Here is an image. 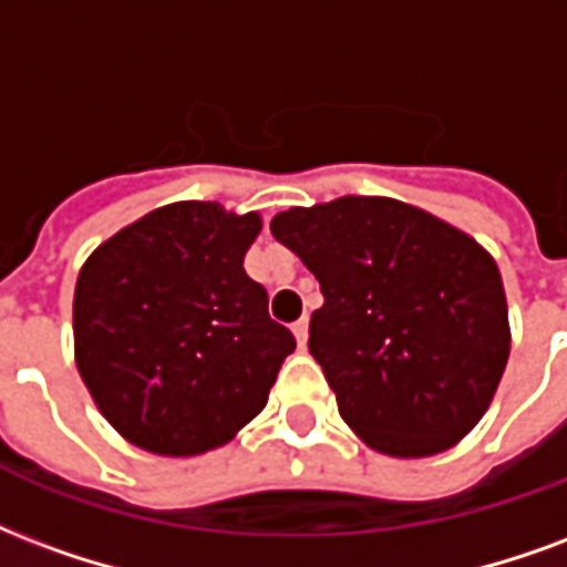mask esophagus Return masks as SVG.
Segmentation results:
<instances>
[{"mask_svg": "<svg viewBox=\"0 0 567 567\" xmlns=\"http://www.w3.org/2000/svg\"><path fill=\"white\" fill-rule=\"evenodd\" d=\"M291 330H295V337H297V346L300 348H306V339H309V318H300V321H295V327H291Z\"/></svg>", "mask_w": 567, "mask_h": 567, "instance_id": "esophagus-1", "label": "esophagus"}]
</instances>
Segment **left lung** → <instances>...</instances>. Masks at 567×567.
Masks as SVG:
<instances>
[{
  "mask_svg": "<svg viewBox=\"0 0 567 567\" xmlns=\"http://www.w3.org/2000/svg\"><path fill=\"white\" fill-rule=\"evenodd\" d=\"M270 230L321 282L309 351L360 442L421 460L475 430L511 354L505 285L481 243L367 195L285 209Z\"/></svg>",
  "mask_w": 567,
  "mask_h": 567,
  "instance_id": "8db88e82",
  "label": "left lung"
}]
</instances>
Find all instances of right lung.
Instances as JSON below:
<instances>
[{"label":"right lung","instance_id":"1","mask_svg":"<svg viewBox=\"0 0 567 567\" xmlns=\"http://www.w3.org/2000/svg\"><path fill=\"white\" fill-rule=\"evenodd\" d=\"M258 234V213L177 200L86 258L74 288V360L125 442L158 456L207 454L267 405L297 342L243 270Z\"/></svg>","mask_w":567,"mask_h":567}]
</instances>
